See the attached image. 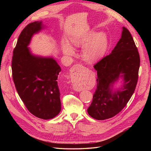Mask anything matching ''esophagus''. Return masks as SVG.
Segmentation results:
<instances>
[{"mask_svg": "<svg viewBox=\"0 0 151 151\" xmlns=\"http://www.w3.org/2000/svg\"><path fill=\"white\" fill-rule=\"evenodd\" d=\"M85 67L80 64L75 65L72 67L71 70V77L72 78V82L75 83L74 89L75 91H83V88H81L78 84H77L78 81L81 80V79L84 76Z\"/></svg>", "mask_w": 151, "mask_h": 151, "instance_id": "esophagus-1", "label": "esophagus"}]
</instances>
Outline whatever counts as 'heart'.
Instances as JSON below:
<instances>
[{"label":"heart","instance_id":"obj_1","mask_svg":"<svg viewBox=\"0 0 151 151\" xmlns=\"http://www.w3.org/2000/svg\"><path fill=\"white\" fill-rule=\"evenodd\" d=\"M71 43L76 47H83L82 57L88 62H95L101 59L106 53L108 40L106 34L99 32L96 34L91 31L84 35L72 36L70 38ZM63 54L67 56H72L74 49L68 43H63L62 47Z\"/></svg>","mask_w":151,"mask_h":151}]
</instances>
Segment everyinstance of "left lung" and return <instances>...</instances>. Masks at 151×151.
Listing matches in <instances>:
<instances>
[{
    "label": "left lung",
    "instance_id": "left-lung-1",
    "mask_svg": "<svg viewBox=\"0 0 151 151\" xmlns=\"http://www.w3.org/2000/svg\"><path fill=\"white\" fill-rule=\"evenodd\" d=\"M140 57L133 38L125 27L111 53L94 65L97 88L88 109L94 119L103 120L120 112L134 94L138 80ZM118 81L120 87L114 85Z\"/></svg>",
    "mask_w": 151,
    "mask_h": 151
}]
</instances>
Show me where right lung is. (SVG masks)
<instances>
[{
    "instance_id": "1",
    "label": "right lung",
    "mask_w": 151,
    "mask_h": 151,
    "mask_svg": "<svg viewBox=\"0 0 151 151\" xmlns=\"http://www.w3.org/2000/svg\"><path fill=\"white\" fill-rule=\"evenodd\" d=\"M46 28L38 21L22 31L13 52L12 72L17 92L27 109L35 116L48 120L61 110L57 83L61 68L53 57L35 55L29 47L33 36Z\"/></svg>"
}]
</instances>
